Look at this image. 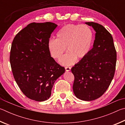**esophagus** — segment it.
<instances>
[{
  "mask_svg": "<svg viewBox=\"0 0 125 125\" xmlns=\"http://www.w3.org/2000/svg\"><path fill=\"white\" fill-rule=\"evenodd\" d=\"M65 70L66 71H69L71 70V67H69V66H66L65 67Z\"/></svg>",
  "mask_w": 125,
  "mask_h": 125,
  "instance_id": "esophagus-1",
  "label": "esophagus"
}]
</instances>
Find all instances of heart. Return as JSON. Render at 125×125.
Instances as JSON below:
<instances>
[{
	"instance_id": "heart-1",
	"label": "heart",
	"mask_w": 125,
	"mask_h": 125,
	"mask_svg": "<svg viewBox=\"0 0 125 125\" xmlns=\"http://www.w3.org/2000/svg\"><path fill=\"white\" fill-rule=\"evenodd\" d=\"M93 41V33L86 25L70 24L62 27L56 34V39H50L48 47L52 58L59 60L66 50L60 63L70 65L76 60H82L91 49Z\"/></svg>"
}]
</instances>
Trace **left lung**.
<instances>
[{"instance_id": "obj_1", "label": "left lung", "mask_w": 125, "mask_h": 125, "mask_svg": "<svg viewBox=\"0 0 125 125\" xmlns=\"http://www.w3.org/2000/svg\"><path fill=\"white\" fill-rule=\"evenodd\" d=\"M95 31L93 48L72 67L73 93L84 101L98 99L105 92L114 76L116 52L111 34L99 23L88 22Z\"/></svg>"}]
</instances>
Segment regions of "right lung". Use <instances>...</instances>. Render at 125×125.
I'll return each mask as SVG.
<instances>
[{"label":"right lung","mask_w":125,"mask_h":125,"mask_svg":"<svg viewBox=\"0 0 125 125\" xmlns=\"http://www.w3.org/2000/svg\"><path fill=\"white\" fill-rule=\"evenodd\" d=\"M58 25L31 23L12 41L10 62L15 81L27 98L43 102L50 98L54 82L65 73L51 57L48 44Z\"/></svg>","instance_id":"right-lung-1"}]
</instances>
